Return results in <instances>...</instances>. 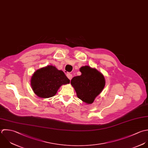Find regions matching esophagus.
<instances>
[{
    "instance_id": "34e87169",
    "label": "esophagus",
    "mask_w": 148,
    "mask_h": 148,
    "mask_svg": "<svg viewBox=\"0 0 148 148\" xmlns=\"http://www.w3.org/2000/svg\"><path fill=\"white\" fill-rule=\"evenodd\" d=\"M66 75H67V78H68L70 80H71V79H72V78H73V75H72V74H70V73H67V74H66Z\"/></svg>"
}]
</instances>
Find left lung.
Listing matches in <instances>:
<instances>
[{"instance_id": "left-lung-1", "label": "left lung", "mask_w": 148, "mask_h": 148, "mask_svg": "<svg viewBox=\"0 0 148 148\" xmlns=\"http://www.w3.org/2000/svg\"><path fill=\"white\" fill-rule=\"evenodd\" d=\"M81 75L73 78L71 84L77 97L82 101L90 104L102 92L106 84L104 75L96 69L89 66L80 68Z\"/></svg>"}]
</instances>
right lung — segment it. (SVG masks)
Here are the masks:
<instances>
[{
  "instance_id": "right-lung-1",
  "label": "right lung",
  "mask_w": 148,
  "mask_h": 148,
  "mask_svg": "<svg viewBox=\"0 0 148 148\" xmlns=\"http://www.w3.org/2000/svg\"><path fill=\"white\" fill-rule=\"evenodd\" d=\"M30 82L34 93L38 97L45 99L54 96L59 88L69 84L70 80L62 70L49 65L36 71Z\"/></svg>"
}]
</instances>
